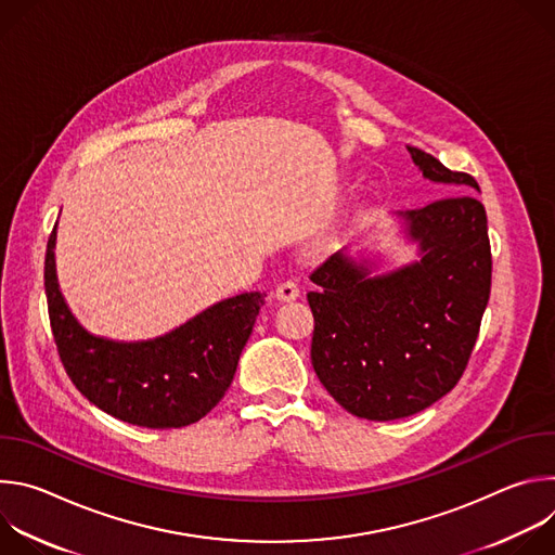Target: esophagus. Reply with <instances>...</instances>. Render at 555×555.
I'll return each instance as SVG.
<instances>
[{"label":"esophagus","mask_w":555,"mask_h":555,"mask_svg":"<svg viewBox=\"0 0 555 555\" xmlns=\"http://www.w3.org/2000/svg\"><path fill=\"white\" fill-rule=\"evenodd\" d=\"M274 294H276V298L283 300V302H285V300H294V298L298 296V285H296V281H292V279L281 281V283L276 285Z\"/></svg>","instance_id":"34e87169"}]
</instances>
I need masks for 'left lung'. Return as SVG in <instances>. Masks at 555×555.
<instances>
[{"mask_svg": "<svg viewBox=\"0 0 555 555\" xmlns=\"http://www.w3.org/2000/svg\"><path fill=\"white\" fill-rule=\"evenodd\" d=\"M409 151L424 178L479 191L472 176ZM402 217L420 261L369 276V266L336 253L309 274L313 371L345 411L371 422L415 415L456 386L492 287L488 215L477 197L456 193Z\"/></svg>", "mask_w": 555, "mask_h": 555, "instance_id": "1", "label": "left lung"}]
</instances>
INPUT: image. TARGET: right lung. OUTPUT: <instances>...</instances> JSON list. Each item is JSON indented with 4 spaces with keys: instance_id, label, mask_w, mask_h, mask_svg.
<instances>
[{
    "instance_id": "right-lung-1",
    "label": "right lung",
    "mask_w": 555,
    "mask_h": 555,
    "mask_svg": "<svg viewBox=\"0 0 555 555\" xmlns=\"http://www.w3.org/2000/svg\"><path fill=\"white\" fill-rule=\"evenodd\" d=\"M46 250V296L59 358L72 384L107 415L142 428H182L206 417L232 384L266 294L225 298L176 332L146 343L88 334L67 309Z\"/></svg>"
}]
</instances>
